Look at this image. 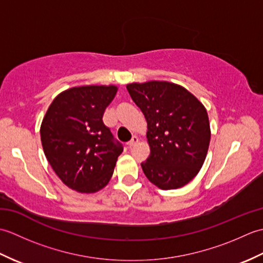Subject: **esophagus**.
I'll use <instances>...</instances> for the list:
<instances>
[{
  "label": "esophagus",
  "instance_id": "obj_1",
  "mask_svg": "<svg viewBox=\"0 0 263 263\" xmlns=\"http://www.w3.org/2000/svg\"><path fill=\"white\" fill-rule=\"evenodd\" d=\"M138 141H139V139L137 138V137H133L132 139H131V141H128L127 142V148H132V147H135L136 144L138 143Z\"/></svg>",
  "mask_w": 263,
  "mask_h": 263
}]
</instances>
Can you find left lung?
<instances>
[{
    "label": "left lung",
    "instance_id": "1",
    "mask_svg": "<svg viewBox=\"0 0 263 263\" xmlns=\"http://www.w3.org/2000/svg\"><path fill=\"white\" fill-rule=\"evenodd\" d=\"M126 89L147 121L150 155L141 164L144 175L161 190L186 185L200 172L210 143L203 104L168 81L132 82Z\"/></svg>",
    "mask_w": 263,
    "mask_h": 263
}]
</instances>
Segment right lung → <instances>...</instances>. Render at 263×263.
I'll use <instances>...</instances> for the list:
<instances>
[{"instance_id": "right-lung-1", "label": "right lung", "mask_w": 263, "mask_h": 263, "mask_svg": "<svg viewBox=\"0 0 263 263\" xmlns=\"http://www.w3.org/2000/svg\"><path fill=\"white\" fill-rule=\"evenodd\" d=\"M116 92L114 85L66 89L43 119L44 154L60 180L77 192L95 193L107 185L123 152L103 122Z\"/></svg>"}]
</instances>
